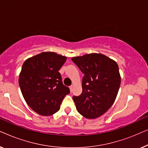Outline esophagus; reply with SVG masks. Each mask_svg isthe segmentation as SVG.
Wrapping results in <instances>:
<instances>
[{"label":"esophagus","instance_id":"34e87169","mask_svg":"<svg viewBox=\"0 0 148 148\" xmlns=\"http://www.w3.org/2000/svg\"><path fill=\"white\" fill-rule=\"evenodd\" d=\"M69 89H70L71 92H73V85H71V86H69Z\"/></svg>","mask_w":148,"mask_h":148}]
</instances>
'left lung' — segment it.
<instances>
[{"mask_svg":"<svg viewBox=\"0 0 148 148\" xmlns=\"http://www.w3.org/2000/svg\"><path fill=\"white\" fill-rule=\"evenodd\" d=\"M84 74L82 93L73 96L79 113L89 119L104 114L112 106L121 85L118 64L102 54L92 53L71 58Z\"/></svg>","mask_w":148,"mask_h":148,"instance_id":"8db88e82","label":"left lung"}]
</instances>
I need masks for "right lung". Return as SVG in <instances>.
I'll return each instance as SVG.
<instances>
[{
    "instance_id": "right-lung-1",
    "label": "right lung",
    "mask_w": 148,
    "mask_h": 148,
    "mask_svg": "<svg viewBox=\"0 0 148 148\" xmlns=\"http://www.w3.org/2000/svg\"><path fill=\"white\" fill-rule=\"evenodd\" d=\"M66 60V56L55 52H44L23 64L19 77L21 93L28 106L42 116L59 110L62 100L70 93L58 72Z\"/></svg>"
}]
</instances>
